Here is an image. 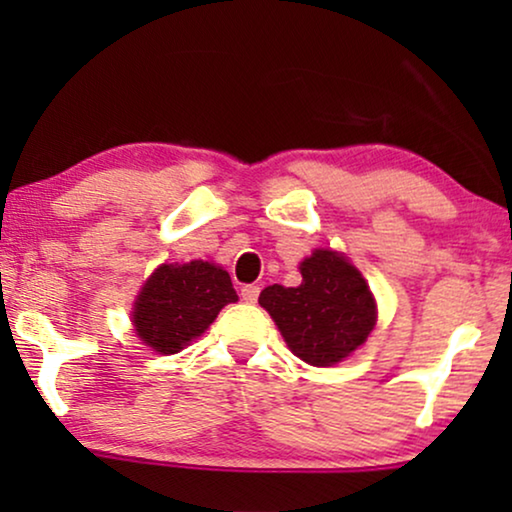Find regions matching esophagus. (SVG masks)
<instances>
[{"label":"esophagus","instance_id":"34e87169","mask_svg":"<svg viewBox=\"0 0 512 512\" xmlns=\"http://www.w3.org/2000/svg\"><path fill=\"white\" fill-rule=\"evenodd\" d=\"M258 293H261V289H258V286H254V284L242 286V300H244V303H256Z\"/></svg>","mask_w":512,"mask_h":512}]
</instances>
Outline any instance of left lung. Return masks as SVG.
I'll use <instances>...</instances> for the list:
<instances>
[{
	"instance_id": "left-lung-1",
	"label": "left lung",
	"mask_w": 512,
	"mask_h": 512,
	"mask_svg": "<svg viewBox=\"0 0 512 512\" xmlns=\"http://www.w3.org/2000/svg\"><path fill=\"white\" fill-rule=\"evenodd\" d=\"M303 284H272L258 303L270 312L286 345L310 366H333L363 345L375 326L366 279L345 256L317 249L300 263Z\"/></svg>"
}]
</instances>
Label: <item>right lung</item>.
<instances>
[{"instance_id":"obj_1","label":"right lung","mask_w":512,"mask_h":512,"mask_svg":"<svg viewBox=\"0 0 512 512\" xmlns=\"http://www.w3.org/2000/svg\"><path fill=\"white\" fill-rule=\"evenodd\" d=\"M235 300L230 275L219 265H160L137 296L132 319L146 345L174 354L205 333L221 307Z\"/></svg>"}]
</instances>
